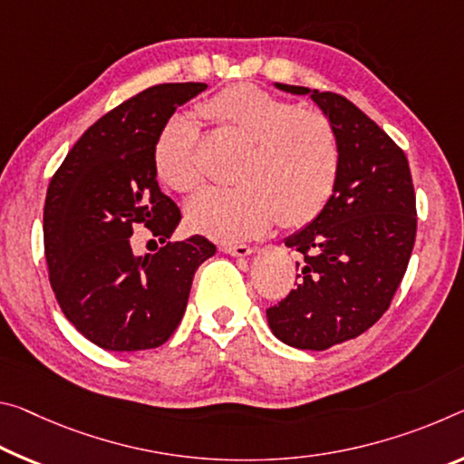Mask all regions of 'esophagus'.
<instances>
[{
    "mask_svg": "<svg viewBox=\"0 0 464 464\" xmlns=\"http://www.w3.org/2000/svg\"><path fill=\"white\" fill-rule=\"evenodd\" d=\"M223 252L233 256V258H247V256H252L256 249L249 246H225Z\"/></svg>",
    "mask_w": 464,
    "mask_h": 464,
    "instance_id": "1",
    "label": "esophagus"
}]
</instances>
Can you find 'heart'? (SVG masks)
<instances>
[{"mask_svg":"<svg viewBox=\"0 0 464 464\" xmlns=\"http://www.w3.org/2000/svg\"><path fill=\"white\" fill-rule=\"evenodd\" d=\"M202 115L247 142L235 183L189 200L188 223L217 241L262 235L278 220L301 227L322 212L341 173V144L328 117L254 84L225 88L204 102ZM200 134L192 120L173 117L154 144L159 178L181 194L204 183Z\"/></svg>","mask_w":464,"mask_h":464,"instance_id":"heart-1","label":"heart"}]
</instances>
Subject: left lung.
<instances>
[{
	"instance_id": "obj_1",
	"label": "left lung",
	"mask_w": 464,
	"mask_h": 464,
	"mask_svg": "<svg viewBox=\"0 0 464 464\" xmlns=\"http://www.w3.org/2000/svg\"><path fill=\"white\" fill-rule=\"evenodd\" d=\"M275 86L307 94L341 144V173L328 204L285 239L304 254L297 289L266 310L278 341L326 351L365 333L391 305L415 244L413 179L394 140L351 101L307 86Z\"/></svg>"
}]
</instances>
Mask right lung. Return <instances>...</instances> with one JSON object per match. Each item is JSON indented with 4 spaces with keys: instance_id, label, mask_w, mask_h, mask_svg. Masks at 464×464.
<instances>
[{
    "instance_id": "obj_1",
    "label": "right lung",
    "mask_w": 464,
    "mask_h": 464,
    "mask_svg": "<svg viewBox=\"0 0 464 464\" xmlns=\"http://www.w3.org/2000/svg\"><path fill=\"white\" fill-rule=\"evenodd\" d=\"M204 82L159 84L88 128L49 183L43 237L49 281L65 318L97 347L157 349L186 312L198 266L217 247L202 235L136 256L130 237L149 227L160 244L181 212L160 192L154 144L175 109Z\"/></svg>"
}]
</instances>
